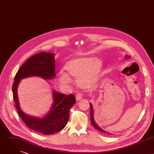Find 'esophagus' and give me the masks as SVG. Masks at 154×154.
I'll return each instance as SVG.
<instances>
[{
    "label": "esophagus",
    "mask_w": 154,
    "mask_h": 154,
    "mask_svg": "<svg viewBox=\"0 0 154 154\" xmlns=\"http://www.w3.org/2000/svg\"><path fill=\"white\" fill-rule=\"evenodd\" d=\"M75 99L77 101L80 100L82 99V94L81 93H78L75 96Z\"/></svg>",
    "instance_id": "34e87169"
}]
</instances>
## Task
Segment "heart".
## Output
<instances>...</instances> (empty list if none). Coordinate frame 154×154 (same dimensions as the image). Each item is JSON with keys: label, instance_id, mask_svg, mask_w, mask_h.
Segmentation results:
<instances>
[{"label": "heart", "instance_id": "1", "mask_svg": "<svg viewBox=\"0 0 154 154\" xmlns=\"http://www.w3.org/2000/svg\"><path fill=\"white\" fill-rule=\"evenodd\" d=\"M102 66V61L93 57H81L69 60L66 63L64 69L66 73L61 72V82L68 83L71 79H77L80 88L88 89L98 80Z\"/></svg>", "mask_w": 154, "mask_h": 154}]
</instances>
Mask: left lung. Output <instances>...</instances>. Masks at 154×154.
<instances>
[{"label": "left lung", "mask_w": 154, "mask_h": 154, "mask_svg": "<svg viewBox=\"0 0 154 154\" xmlns=\"http://www.w3.org/2000/svg\"><path fill=\"white\" fill-rule=\"evenodd\" d=\"M130 57V56H128V55H126L125 56V58H128ZM90 112H91V116H90V118H91V122L93 125V126L96 128L97 130H98L99 131H100V132H103V133H105V134H110L109 133L107 132V131H105L104 130H103L102 128H101L100 127H99V125L97 124V123L95 122L94 121V109H93V105H92V103H90Z\"/></svg>", "instance_id": "left-lung-1"}]
</instances>
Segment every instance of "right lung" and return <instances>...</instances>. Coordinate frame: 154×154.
I'll return each mask as SVG.
<instances>
[{
  "label": "right lung",
  "mask_w": 154,
  "mask_h": 154,
  "mask_svg": "<svg viewBox=\"0 0 154 154\" xmlns=\"http://www.w3.org/2000/svg\"><path fill=\"white\" fill-rule=\"evenodd\" d=\"M55 55L42 52L28 59L20 68L14 77L12 91L17 113L27 126L32 130L48 135L61 130L66 125L69 118V110L76 102L72 94H61L53 91V105L51 110L43 118L29 116L22 111L19 106L17 93L20 81L26 77L37 76L45 80L54 79L55 76Z\"/></svg>",
  "instance_id": "right-lung-1"
}]
</instances>
